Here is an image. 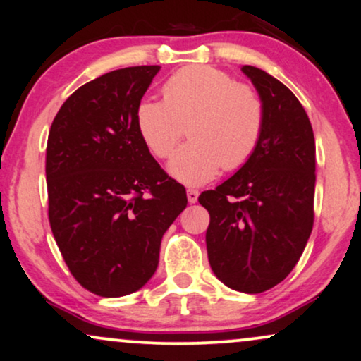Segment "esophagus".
Here are the masks:
<instances>
[{"mask_svg":"<svg viewBox=\"0 0 361 361\" xmlns=\"http://www.w3.org/2000/svg\"><path fill=\"white\" fill-rule=\"evenodd\" d=\"M186 196H188L190 203H196V201H198L200 193H198V190H188L186 191Z\"/></svg>","mask_w":361,"mask_h":361,"instance_id":"esophagus-1","label":"esophagus"}]
</instances>
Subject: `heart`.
Listing matches in <instances>:
<instances>
[{"label":"heart","mask_w":361,"mask_h":361,"mask_svg":"<svg viewBox=\"0 0 361 361\" xmlns=\"http://www.w3.org/2000/svg\"><path fill=\"white\" fill-rule=\"evenodd\" d=\"M138 132L153 155L165 158L183 137L191 140L168 161L180 183L200 186L221 168L236 170L256 152L264 128V104L251 85L211 66L178 71L163 87V100L145 97L137 107Z\"/></svg>","instance_id":"obj_1"}]
</instances>
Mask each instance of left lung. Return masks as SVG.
<instances>
[{"instance_id":"obj_1","label":"left lung","mask_w":361,"mask_h":361,"mask_svg":"<svg viewBox=\"0 0 361 361\" xmlns=\"http://www.w3.org/2000/svg\"><path fill=\"white\" fill-rule=\"evenodd\" d=\"M264 104L252 157L216 190L203 191L214 276L244 294H261L295 267L314 226L315 140L299 99L281 80L243 66Z\"/></svg>"}]
</instances>
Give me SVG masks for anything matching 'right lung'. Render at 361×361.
<instances>
[{"label":"right lung","instance_id":"add662e5","mask_svg":"<svg viewBox=\"0 0 361 361\" xmlns=\"http://www.w3.org/2000/svg\"><path fill=\"white\" fill-rule=\"evenodd\" d=\"M158 71L125 67L84 84L62 104L47 138L52 234L72 276L100 297L128 295L150 281L163 234L188 203L137 127Z\"/></svg>","mask_w":361,"mask_h":361}]
</instances>
